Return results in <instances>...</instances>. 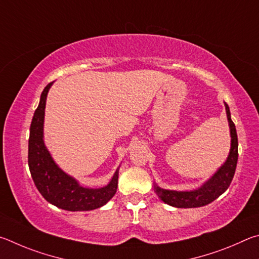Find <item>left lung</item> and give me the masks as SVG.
Instances as JSON below:
<instances>
[{"label": "left lung", "instance_id": "obj_1", "mask_svg": "<svg viewBox=\"0 0 259 259\" xmlns=\"http://www.w3.org/2000/svg\"><path fill=\"white\" fill-rule=\"evenodd\" d=\"M226 115L231 131V150L224 165L216 171L214 176L198 190L193 191H170L155 185L156 193L165 203L178 208H196L210 203L225 192L232 182L238 162V135L234 122L231 119L230 108L225 102Z\"/></svg>", "mask_w": 259, "mask_h": 259}]
</instances>
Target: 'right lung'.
<instances>
[{
	"mask_svg": "<svg viewBox=\"0 0 259 259\" xmlns=\"http://www.w3.org/2000/svg\"><path fill=\"white\" fill-rule=\"evenodd\" d=\"M52 83L40 94L37 109L30 124L28 141V166L36 188L44 199L61 209L69 211L92 210L101 207L115 196L118 184V170L107 187L101 189L83 188L75 179L59 168L50 156L43 141L44 109L47 95Z\"/></svg>",
	"mask_w": 259,
	"mask_h": 259,
	"instance_id": "add662e5",
	"label": "right lung"
}]
</instances>
